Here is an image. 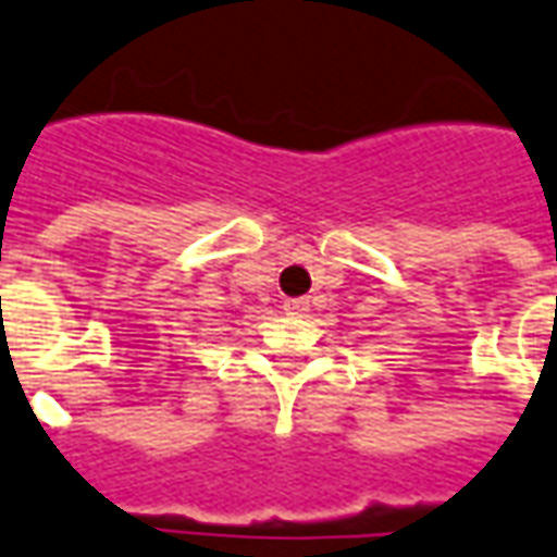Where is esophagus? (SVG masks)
Masks as SVG:
<instances>
[{"instance_id": "esophagus-1", "label": "esophagus", "mask_w": 557, "mask_h": 557, "mask_svg": "<svg viewBox=\"0 0 557 557\" xmlns=\"http://www.w3.org/2000/svg\"><path fill=\"white\" fill-rule=\"evenodd\" d=\"M283 308H286V313H305L308 310V298H289Z\"/></svg>"}]
</instances>
